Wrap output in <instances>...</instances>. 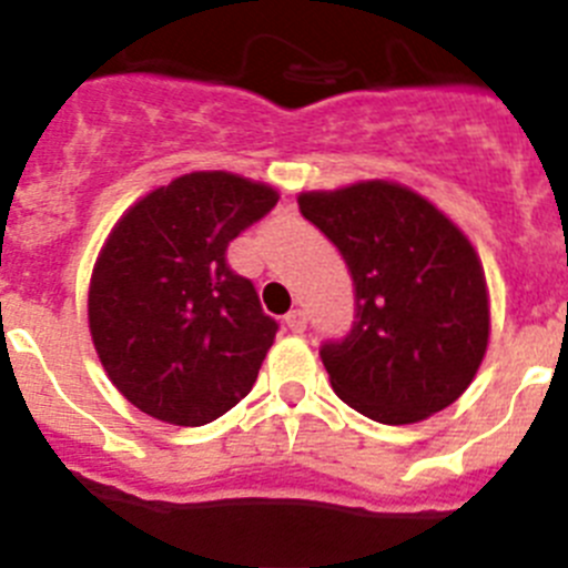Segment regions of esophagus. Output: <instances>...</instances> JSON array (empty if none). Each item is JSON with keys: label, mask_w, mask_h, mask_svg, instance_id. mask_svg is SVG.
<instances>
[{"label": "esophagus", "mask_w": 568, "mask_h": 568, "mask_svg": "<svg viewBox=\"0 0 568 568\" xmlns=\"http://www.w3.org/2000/svg\"><path fill=\"white\" fill-rule=\"evenodd\" d=\"M284 321H287V326L293 332H304L306 329V312L304 310H293Z\"/></svg>", "instance_id": "34e87169"}]
</instances>
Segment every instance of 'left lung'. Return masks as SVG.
<instances>
[{"mask_svg": "<svg viewBox=\"0 0 568 568\" xmlns=\"http://www.w3.org/2000/svg\"><path fill=\"white\" fill-rule=\"evenodd\" d=\"M355 284V324L321 346L337 397L383 425L419 423L476 377L490 337L485 270L465 233L397 182L298 196Z\"/></svg>", "mask_w": 568, "mask_h": 568, "instance_id": "left-lung-1", "label": "left lung"}]
</instances>
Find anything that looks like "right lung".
<instances>
[{
    "mask_svg": "<svg viewBox=\"0 0 568 568\" xmlns=\"http://www.w3.org/2000/svg\"><path fill=\"white\" fill-rule=\"evenodd\" d=\"M278 202L270 185L194 171L134 202L90 284V332L114 388L171 425L213 423L253 388L278 332L227 244Z\"/></svg>",
    "mask_w": 568,
    "mask_h": 568,
    "instance_id": "obj_1",
    "label": "right lung"
}]
</instances>
